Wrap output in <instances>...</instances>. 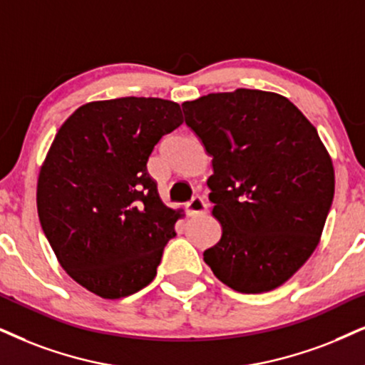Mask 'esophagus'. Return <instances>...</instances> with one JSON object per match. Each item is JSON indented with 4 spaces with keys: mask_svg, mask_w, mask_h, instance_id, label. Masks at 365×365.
Masks as SVG:
<instances>
[{
    "mask_svg": "<svg viewBox=\"0 0 365 365\" xmlns=\"http://www.w3.org/2000/svg\"><path fill=\"white\" fill-rule=\"evenodd\" d=\"M187 212H188V215L205 214V212H207V204L204 202V198L193 197L192 200L187 204Z\"/></svg>",
    "mask_w": 365,
    "mask_h": 365,
    "instance_id": "34e87169",
    "label": "esophagus"
}]
</instances>
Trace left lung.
Here are the masks:
<instances>
[{"mask_svg": "<svg viewBox=\"0 0 365 365\" xmlns=\"http://www.w3.org/2000/svg\"><path fill=\"white\" fill-rule=\"evenodd\" d=\"M182 108L212 156L207 185L222 225L204 261L234 292L278 288L313 255L334 200V165L317 128L284 96L257 89Z\"/></svg>", "mask_w": 365, "mask_h": 365, "instance_id": "8db88e82", "label": "left lung"}]
</instances>
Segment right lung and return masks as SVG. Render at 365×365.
<instances>
[{
  "instance_id": "add662e5",
  "label": "right lung",
  "mask_w": 365,
  "mask_h": 365,
  "mask_svg": "<svg viewBox=\"0 0 365 365\" xmlns=\"http://www.w3.org/2000/svg\"><path fill=\"white\" fill-rule=\"evenodd\" d=\"M182 123L173 101H94L53 138L36 183L41 229L66 273L101 298L129 297L155 279L182 209L161 202L146 163Z\"/></svg>"
}]
</instances>
